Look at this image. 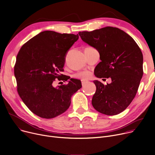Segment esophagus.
Segmentation results:
<instances>
[{
    "mask_svg": "<svg viewBox=\"0 0 155 155\" xmlns=\"http://www.w3.org/2000/svg\"><path fill=\"white\" fill-rule=\"evenodd\" d=\"M88 81L87 80H81V84H82V85H85L87 82Z\"/></svg>",
    "mask_w": 155,
    "mask_h": 155,
    "instance_id": "1",
    "label": "esophagus"
}]
</instances>
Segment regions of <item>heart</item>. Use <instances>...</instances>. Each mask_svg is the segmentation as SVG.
I'll use <instances>...</instances> for the list:
<instances>
[{"instance_id":"heart-1","label":"heart","mask_w":155,"mask_h":155,"mask_svg":"<svg viewBox=\"0 0 155 155\" xmlns=\"http://www.w3.org/2000/svg\"><path fill=\"white\" fill-rule=\"evenodd\" d=\"M91 75L90 72L89 71H81L78 73L76 75V77L80 78H81L82 80H86L88 79Z\"/></svg>"}]
</instances>
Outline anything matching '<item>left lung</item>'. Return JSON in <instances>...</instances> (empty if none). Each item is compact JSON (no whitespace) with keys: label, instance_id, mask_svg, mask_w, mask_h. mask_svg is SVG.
<instances>
[{"label":"left lung","instance_id":"8db88e82","mask_svg":"<svg viewBox=\"0 0 155 155\" xmlns=\"http://www.w3.org/2000/svg\"><path fill=\"white\" fill-rule=\"evenodd\" d=\"M78 35L99 51L101 61L95 68V75L111 79V84L105 85L94 81L97 90L93 107L107 115L119 114L135 98L143 77V57L140 47L131 36L116 27L79 32Z\"/></svg>","mask_w":155,"mask_h":155}]
</instances>
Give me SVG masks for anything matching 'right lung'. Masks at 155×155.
<instances>
[{
	"label": "right lung",
	"instance_id": "obj_1",
	"mask_svg": "<svg viewBox=\"0 0 155 155\" xmlns=\"http://www.w3.org/2000/svg\"><path fill=\"white\" fill-rule=\"evenodd\" d=\"M78 35L44 31L22 45L17 55L14 75L18 94L28 108L44 118H55L70 107L71 97L81 87L80 80L55 88L56 78L67 81L64 71L65 57Z\"/></svg>",
	"mask_w": 155,
	"mask_h": 155
}]
</instances>
